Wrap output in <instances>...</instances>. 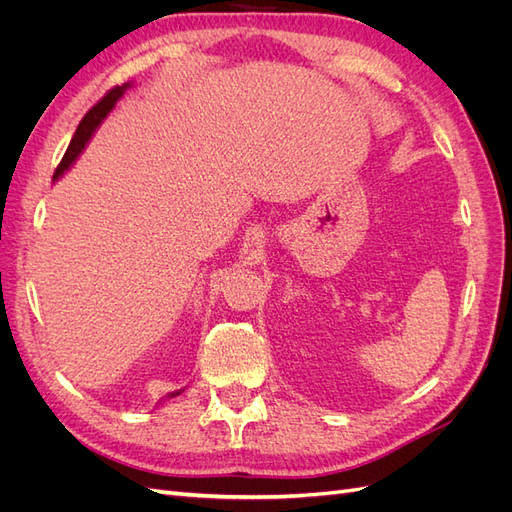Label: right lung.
I'll list each match as a JSON object with an SVG mask.
<instances>
[{
  "label": "right lung",
  "instance_id": "right-lung-1",
  "mask_svg": "<svg viewBox=\"0 0 512 512\" xmlns=\"http://www.w3.org/2000/svg\"><path fill=\"white\" fill-rule=\"evenodd\" d=\"M126 89H128V85H121V87L117 85V87H113V89H108L106 94H104V98L89 108L87 115L81 119L79 128H76V132H74V136H72V141H70V145H68V149H66V153H64V158H61V162H59V166H57V170H55L53 179H57L59 175H64V170L70 168V164L76 160V156H79V153H81L83 147H85V143L89 141L91 132H94V130L98 128V123L106 117L108 111H111V108L115 106V102L121 98V94H123V91H126Z\"/></svg>",
  "mask_w": 512,
  "mask_h": 512
}]
</instances>
